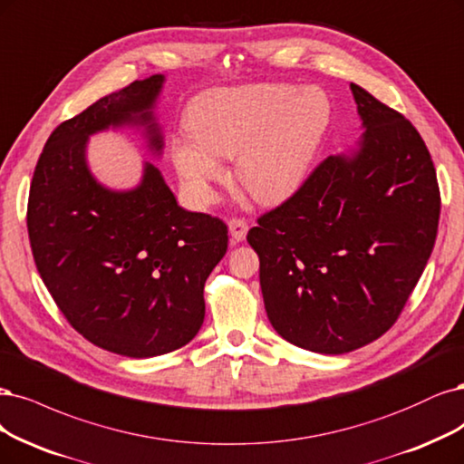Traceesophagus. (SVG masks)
Masks as SVG:
<instances>
[{"label": "esophagus", "instance_id": "1", "mask_svg": "<svg viewBox=\"0 0 464 464\" xmlns=\"http://www.w3.org/2000/svg\"><path fill=\"white\" fill-rule=\"evenodd\" d=\"M228 230H230L232 239H236V242H244L249 227H247L246 218H230L228 220Z\"/></svg>", "mask_w": 464, "mask_h": 464}]
</instances>
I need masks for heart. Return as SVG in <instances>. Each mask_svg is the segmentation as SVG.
Instances as JSON below:
<instances>
[{
	"mask_svg": "<svg viewBox=\"0 0 464 464\" xmlns=\"http://www.w3.org/2000/svg\"><path fill=\"white\" fill-rule=\"evenodd\" d=\"M330 122L321 90L292 84L215 88L194 100L189 136L172 140V161L199 199L225 179L220 157H236L237 180L259 203H278L299 188Z\"/></svg>",
	"mask_w": 464,
	"mask_h": 464,
	"instance_id": "1",
	"label": "heart"
}]
</instances>
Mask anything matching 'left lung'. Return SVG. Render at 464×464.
I'll use <instances>...</instances> for the list:
<instances>
[{
  "label": "left lung",
  "mask_w": 464,
  "mask_h": 464,
  "mask_svg": "<svg viewBox=\"0 0 464 464\" xmlns=\"http://www.w3.org/2000/svg\"><path fill=\"white\" fill-rule=\"evenodd\" d=\"M364 134L326 157L247 232L270 324L290 343L342 355L386 334L436 244L440 186L417 129L357 84Z\"/></svg>",
  "instance_id": "obj_1"
}]
</instances>
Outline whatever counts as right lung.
<instances>
[{
	"label": "right lung",
	"instance_id": "add662e5",
	"mask_svg": "<svg viewBox=\"0 0 464 464\" xmlns=\"http://www.w3.org/2000/svg\"><path fill=\"white\" fill-rule=\"evenodd\" d=\"M163 76L134 80L61 122L30 182L26 227L38 273L69 324L124 357H155L186 345L205 316L203 285L228 249L218 217L179 207L161 172L146 165L132 191H109L84 159L90 134L148 124Z\"/></svg>",
	"mask_w": 464,
	"mask_h": 464
}]
</instances>
